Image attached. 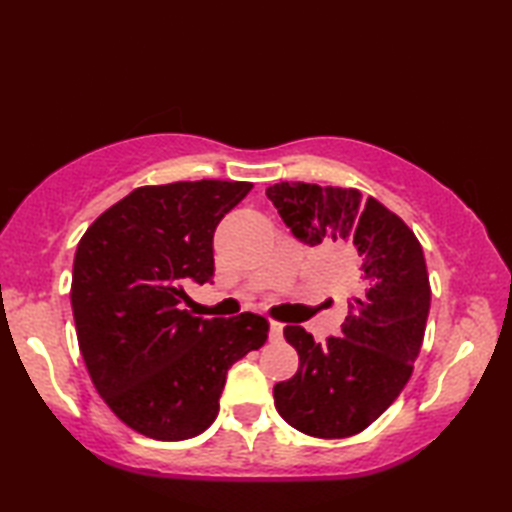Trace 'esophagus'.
Masks as SVG:
<instances>
[{
	"mask_svg": "<svg viewBox=\"0 0 512 512\" xmlns=\"http://www.w3.org/2000/svg\"><path fill=\"white\" fill-rule=\"evenodd\" d=\"M281 334H284V325L277 323V321H270V332H268L270 341H279Z\"/></svg>",
	"mask_w": 512,
	"mask_h": 512,
	"instance_id": "1",
	"label": "esophagus"
}]
</instances>
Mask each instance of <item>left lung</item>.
Here are the masks:
<instances>
[{"label":"left lung","instance_id":"1","mask_svg":"<svg viewBox=\"0 0 512 512\" xmlns=\"http://www.w3.org/2000/svg\"><path fill=\"white\" fill-rule=\"evenodd\" d=\"M266 195L299 242L325 244L354 264L341 336L317 343L299 325L284 330L299 369L275 385V407L308 436H354L398 398L420 352L431 306L422 246L358 189L281 182Z\"/></svg>","mask_w":512,"mask_h":512}]
</instances>
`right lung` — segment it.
<instances>
[{"instance_id":"1","label":"right lung","mask_w":512,"mask_h":512,"mask_svg":"<svg viewBox=\"0 0 512 512\" xmlns=\"http://www.w3.org/2000/svg\"><path fill=\"white\" fill-rule=\"evenodd\" d=\"M250 182L198 180L134 189L85 231L72 268V314L92 383L127 427L178 442L220 411L233 363L268 339L244 312L182 310L191 284H213V233Z\"/></svg>"}]
</instances>
